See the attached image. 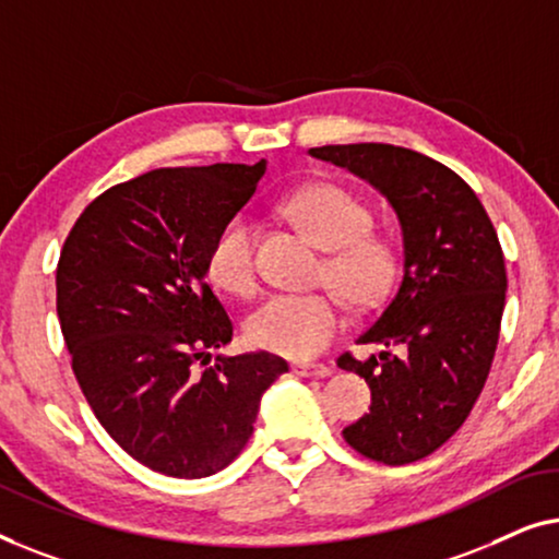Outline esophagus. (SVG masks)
Segmentation results:
<instances>
[{"label": "esophagus", "mask_w": 559, "mask_h": 559, "mask_svg": "<svg viewBox=\"0 0 559 559\" xmlns=\"http://www.w3.org/2000/svg\"><path fill=\"white\" fill-rule=\"evenodd\" d=\"M290 372L298 374V377H311V380H321V377L332 374V369H329L326 365H311V361H296V365H290Z\"/></svg>", "instance_id": "obj_1"}]
</instances>
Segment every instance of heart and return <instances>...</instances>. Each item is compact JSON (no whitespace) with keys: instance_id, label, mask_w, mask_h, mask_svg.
<instances>
[{"instance_id":"obj_1","label":"heart","mask_w":559,"mask_h":559,"mask_svg":"<svg viewBox=\"0 0 559 559\" xmlns=\"http://www.w3.org/2000/svg\"><path fill=\"white\" fill-rule=\"evenodd\" d=\"M290 219L317 242L332 250L326 281L355 306H372L388 294L397 271V253L382 235L369 233L367 204L342 187L317 182L301 187L286 202ZM212 283L235 296H250L258 288L255 223L235 215L212 240L207 253ZM342 301L334 294H276L258 306L246 321L253 347L288 359H311L324 352L342 332Z\"/></svg>"}]
</instances>
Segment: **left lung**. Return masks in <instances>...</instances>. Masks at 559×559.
Here are the masks:
<instances>
[{"label":"left lung","instance_id":"1","mask_svg":"<svg viewBox=\"0 0 559 559\" xmlns=\"http://www.w3.org/2000/svg\"><path fill=\"white\" fill-rule=\"evenodd\" d=\"M309 154L372 185L403 235L395 296L357 340L384 349L336 359L372 390L369 413L342 433L388 466L420 461L463 426L489 377L507 301L497 230L453 169L413 148L332 144Z\"/></svg>","mask_w":559,"mask_h":559}]
</instances>
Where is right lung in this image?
<instances>
[{
	"label": "right lung",
	"mask_w": 559,
	"mask_h": 559,
	"mask_svg": "<svg viewBox=\"0 0 559 559\" xmlns=\"http://www.w3.org/2000/svg\"><path fill=\"white\" fill-rule=\"evenodd\" d=\"M263 175L265 159L154 169L93 200L62 246L58 319L78 384L106 433L164 476L223 471L288 372L265 352L210 361L233 340L204 281L210 246Z\"/></svg>",
	"instance_id": "1"
}]
</instances>
